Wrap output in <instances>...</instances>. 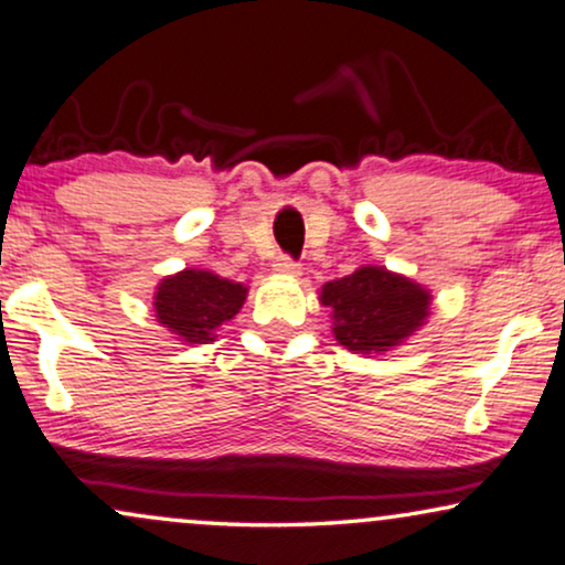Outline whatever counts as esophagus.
Instances as JSON below:
<instances>
[{
  "label": "esophagus",
  "mask_w": 565,
  "mask_h": 565,
  "mask_svg": "<svg viewBox=\"0 0 565 565\" xmlns=\"http://www.w3.org/2000/svg\"><path fill=\"white\" fill-rule=\"evenodd\" d=\"M274 270H278V274H287V276H297L299 263L295 258H289V255H278L274 263Z\"/></svg>",
  "instance_id": "obj_1"
}]
</instances>
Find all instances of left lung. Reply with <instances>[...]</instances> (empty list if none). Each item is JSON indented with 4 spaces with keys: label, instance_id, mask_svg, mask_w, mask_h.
Here are the masks:
<instances>
[{
    "label": "left lung",
    "instance_id": "1",
    "mask_svg": "<svg viewBox=\"0 0 565 565\" xmlns=\"http://www.w3.org/2000/svg\"><path fill=\"white\" fill-rule=\"evenodd\" d=\"M320 302L331 310L339 344L352 352H385L425 323L430 295L409 278L365 266L328 281Z\"/></svg>",
    "mask_w": 565,
    "mask_h": 565
}]
</instances>
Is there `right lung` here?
<instances>
[{
  "mask_svg": "<svg viewBox=\"0 0 565 565\" xmlns=\"http://www.w3.org/2000/svg\"><path fill=\"white\" fill-rule=\"evenodd\" d=\"M247 289L211 270L188 268L182 274L163 278L156 291V318L171 333L182 335L190 344L213 341V331L232 320L245 302Z\"/></svg>",
  "mask_w": 565,
  "mask_h": 565,
  "instance_id": "right-lung-1",
  "label": "right lung"
}]
</instances>
